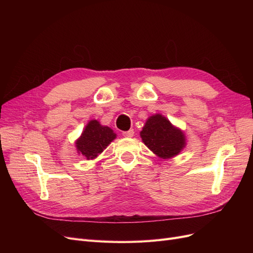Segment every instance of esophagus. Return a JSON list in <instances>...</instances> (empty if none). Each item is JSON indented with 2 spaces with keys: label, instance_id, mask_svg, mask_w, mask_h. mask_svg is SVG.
Listing matches in <instances>:
<instances>
[{
  "label": "esophagus",
  "instance_id": "34e87169",
  "mask_svg": "<svg viewBox=\"0 0 253 253\" xmlns=\"http://www.w3.org/2000/svg\"><path fill=\"white\" fill-rule=\"evenodd\" d=\"M122 135L125 137H133L134 136V129H128V131L122 132Z\"/></svg>",
  "mask_w": 253,
  "mask_h": 253
}]
</instances>
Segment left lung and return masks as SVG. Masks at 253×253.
<instances>
[{
    "label": "left lung",
    "instance_id": "obj_1",
    "mask_svg": "<svg viewBox=\"0 0 253 253\" xmlns=\"http://www.w3.org/2000/svg\"><path fill=\"white\" fill-rule=\"evenodd\" d=\"M140 136L144 144L162 158L177 155L186 144L185 135L180 129L159 114L147 120Z\"/></svg>",
    "mask_w": 253,
    "mask_h": 253
}]
</instances>
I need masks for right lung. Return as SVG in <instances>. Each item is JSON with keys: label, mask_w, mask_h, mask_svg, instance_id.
I'll return each mask as SVG.
<instances>
[{"label": "right lung", "mask_w": 253, "mask_h": 253, "mask_svg": "<svg viewBox=\"0 0 253 253\" xmlns=\"http://www.w3.org/2000/svg\"><path fill=\"white\" fill-rule=\"evenodd\" d=\"M115 138L116 134L113 133V129L101 126L97 120H91L76 142V147L86 159H94Z\"/></svg>", "instance_id": "obj_1"}]
</instances>
